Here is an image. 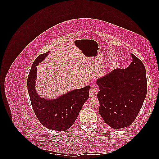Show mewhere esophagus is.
Instances as JSON below:
<instances>
[{
	"instance_id": "1",
	"label": "esophagus",
	"mask_w": 159,
	"mask_h": 159,
	"mask_svg": "<svg viewBox=\"0 0 159 159\" xmlns=\"http://www.w3.org/2000/svg\"><path fill=\"white\" fill-rule=\"evenodd\" d=\"M98 91L95 88H91L89 90V96L91 98H95L97 96Z\"/></svg>"
}]
</instances>
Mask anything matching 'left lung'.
Segmentation results:
<instances>
[{"mask_svg": "<svg viewBox=\"0 0 159 159\" xmlns=\"http://www.w3.org/2000/svg\"><path fill=\"white\" fill-rule=\"evenodd\" d=\"M127 68L117 69L96 81L99 91V112L113 129L129 126L136 119L147 92L146 70L143 62L133 54Z\"/></svg>", "mask_w": 159, "mask_h": 159, "instance_id": "8db88e82", "label": "left lung"}]
</instances>
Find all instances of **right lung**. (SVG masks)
<instances>
[{
  "label": "right lung",
  "mask_w": 159,
  "mask_h": 159,
  "mask_svg": "<svg viewBox=\"0 0 159 159\" xmlns=\"http://www.w3.org/2000/svg\"><path fill=\"white\" fill-rule=\"evenodd\" d=\"M50 51L38 56L34 61L28 76V92L36 117L48 129L63 131L71 127L84 104L89 98L90 86L71 90L57 98H40L35 89L37 66L43 61Z\"/></svg>",
  "instance_id": "obj_1"
}]
</instances>
